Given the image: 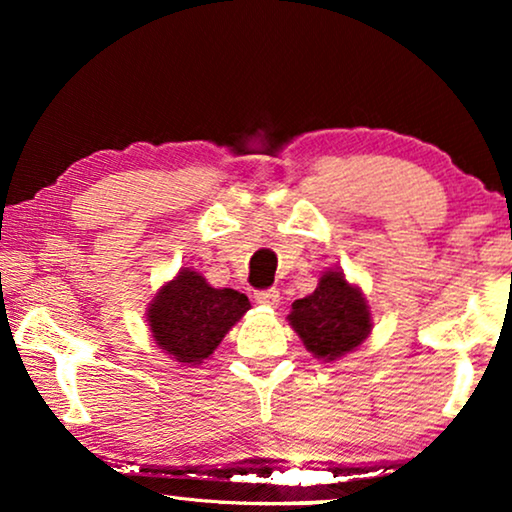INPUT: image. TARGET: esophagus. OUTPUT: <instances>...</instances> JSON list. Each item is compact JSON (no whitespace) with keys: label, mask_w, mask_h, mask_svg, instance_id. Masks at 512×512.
<instances>
[{"label":"esophagus","mask_w":512,"mask_h":512,"mask_svg":"<svg viewBox=\"0 0 512 512\" xmlns=\"http://www.w3.org/2000/svg\"><path fill=\"white\" fill-rule=\"evenodd\" d=\"M279 291L277 289H268V291H258L256 293V303H261L263 307H277L279 305Z\"/></svg>","instance_id":"34e87169"}]
</instances>
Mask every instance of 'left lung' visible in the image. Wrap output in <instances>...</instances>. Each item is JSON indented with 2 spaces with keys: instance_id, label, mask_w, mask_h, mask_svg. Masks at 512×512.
Returning a JSON list of instances; mask_svg holds the SVG:
<instances>
[{
  "instance_id": "1",
  "label": "left lung",
  "mask_w": 512,
  "mask_h": 512,
  "mask_svg": "<svg viewBox=\"0 0 512 512\" xmlns=\"http://www.w3.org/2000/svg\"><path fill=\"white\" fill-rule=\"evenodd\" d=\"M289 326L319 361H338L359 349L373 331V312L361 286L340 268H328L310 296L291 305Z\"/></svg>"
}]
</instances>
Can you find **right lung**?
Returning a JSON list of instances; mask_svg holds the SVG:
<instances>
[{"label":"right lung","instance_id":"right-lung-1","mask_svg":"<svg viewBox=\"0 0 512 512\" xmlns=\"http://www.w3.org/2000/svg\"><path fill=\"white\" fill-rule=\"evenodd\" d=\"M251 310L235 289H214L200 272L181 268L146 307V324L158 349L181 366H202L226 333Z\"/></svg>","mask_w":512,"mask_h":512}]
</instances>
